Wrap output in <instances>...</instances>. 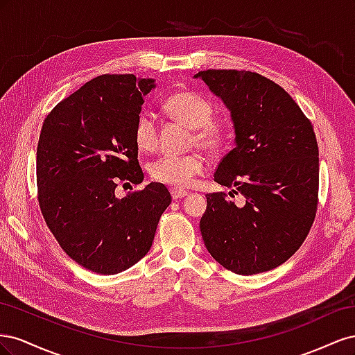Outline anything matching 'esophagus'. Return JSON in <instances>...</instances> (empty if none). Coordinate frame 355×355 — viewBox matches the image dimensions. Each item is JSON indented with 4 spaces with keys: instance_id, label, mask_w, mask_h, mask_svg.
<instances>
[{
    "instance_id": "esophagus-1",
    "label": "esophagus",
    "mask_w": 355,
    "mask_h": 355,
    "mask_svg": "<svg viewBox=\"0 0 355 355\" xmlns=\"http://www.w3.org/2000/svg\"><path fill=\"white\" fill-rule=\"evenodd\" d=\"M170 194L173 197V200H179L182 197H187L188 196V191L182 189V188H171L170 189Z\"/></svg>"
}]
</instances>
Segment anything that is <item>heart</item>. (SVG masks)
<instances>
[{"mask_svg":"<svg viewBox=\"0 0 355 355\" xmlns=\"http://www.w3.org/2000/svg\"><path fill=\"white\" fill-rule=\"evenodd\" d=\"M164 112L173 120L192 128L191 142L216 153L227 142V127L213 120L214 106L201 94L182 90L170 94L163 103ZM133 141L141 153H153L158 145V128L153 115L141 114L133 127ZM204 170V158L198 153L184 155L167 154L149 166V176L155 182L173 187H187Z\"/></svg>","mask_w":355,"mask_h":355,"instance_id":"b5f03b06","label":"heart"}]
</instances>
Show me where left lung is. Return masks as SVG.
I'll use <instances>...</instances> for the list:
<instances>
[{
	"label": "left lung",
	"instance_id": "1",
	"mask_svg": "<svg viewBox=\"0 0 355 355\" xmlns=\"http://www.w3.org/2000/svg\"><path fill=\"white\" fill-rule=\"evenodd\" d=\"M231 111L235 148L214 182L241 195L207 194L201 237L213 259L240 275L284 263L313 227L318 204L314 127L283 87L250 71L207 69L196 75Z\"/></svg>",
	"mask_w": 355,
	"mask_h": 355
}]
</instances>
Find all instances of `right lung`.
I'll return each instance as SVG.
<instances>
[{"instance_id":"obj_1","label":"right lung","mask_w":355,"mask_h":355,"mask_svg":"<svg viewBox=\"0 0 355 355\" xmlns=\"http://www.w3.org/2000/svg\"><path fill=\"white\" fill-rule=\"evenodd\" d=\"M154 80L105 73L59 102L37 148L38 202L65 253L102 275L133 266L149 252L171 197L149 184L124 198L118 182L142 184L133 127Z\"/></svg>"}]
</instances>
